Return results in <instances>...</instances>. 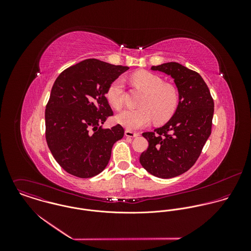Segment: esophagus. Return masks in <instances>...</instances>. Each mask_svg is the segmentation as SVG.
I'll list each match as a JSON object with an SVG mask.
<instances>
[{"label":"esophagus","instance_id":"esophagus-1","mask_svg":"<svg viewBox=\"0 0 251 251\" xmlns=\"http://www.w3.org/2000/svg\"><path fill=\"white\" fill-rule=\"evenodd\" d=\"M125 135L126 136V137H138L139 136V133H136V132H133V131H131V130H126L125 131Z\"/></svg>","mask_w":251,"mask_h":251}]
</instances>
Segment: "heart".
<instances>
[{"mask_svg": "<svg viewBox=\"0 0 251 251\" xmlns=\"http://www.w3.org/2000/svg\"><path fill=\"white\" fill-rule=\"evenodd\" d=\"M135 88L144 93L138 109L121 112L116 120L124 127L136 130L147 126L154 119L156 123L168 121L179 104V91L163 79L150 72H138L131 76ZM124 80L118 78L108 87L106 98L112 107L119 110L124 105Z\"/></svg>", "mask_w": 251, "mask_h": 251, "instance_id": "1", "label": "heart"}]
</instances>
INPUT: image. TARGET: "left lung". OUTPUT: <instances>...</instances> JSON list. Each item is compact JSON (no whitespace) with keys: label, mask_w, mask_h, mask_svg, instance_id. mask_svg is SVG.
<instances>
[{"label":"left lung","mask_w":251,"mask_h":251,"mask_svg":"<svg viewBox=\"0 0 251 251\" xmlns=\"http://www.w3.org/2000/svg\"><path fill=\"white\" fill-rule=\"evenodd\" d=\"M170 75L179 91V104L172 118L152 132H144L149 147L140 163L151 175L169 179L190 169L212 132L214 100L198 72L179 63L151 67Z\"/></svg>","instance_id":"obj_1"}]
</instances>
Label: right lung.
I'll return each mask as SVG.
<instances>
[{"label":"right lung","instance_id":"1","mask_svg":"<svg viewBox=\"0 0 251 251\" xmlns=\"http://www.w3.org/2000/svg\"><path fill=\"white\" fill-rule=\"evenodd\" d=\"M129 68L87 59L62 72L45 109V137L60 166L78 178L102 172L112 147L122 139L121 125L103 128L113 111L105 97L108 87Z\"/></svg>","mask_w":251,"mask_h":251}]
</instances>
